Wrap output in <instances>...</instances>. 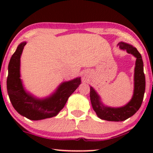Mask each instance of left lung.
Segmentation results:
<instances>
[{"instance_id":"1","label":"left lung","mask_w":153,"mask_h":153,"mask_svg":"<svg viewBox=\"0 0 153 153\" xmlns=\"http://www.w3.org/2000/svg\"><path fill=\"white\" fill-rule=\"evenodd\" d=\"M117 46L120 50L136 57L134 73V91L132 97L127 104L121 107L106 106L101 101V97L92 86H90V99L93 108L101 119L111 122H122L133 116L139 110L143 103L145 91V77L144 74L143 61L137 50L129 44L119 42Z\"/></svg>"}]
</instances>
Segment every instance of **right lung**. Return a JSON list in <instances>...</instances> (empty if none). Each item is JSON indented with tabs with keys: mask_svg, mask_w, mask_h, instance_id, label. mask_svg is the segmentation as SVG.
<instances>
[{
	"mask_svg": "<svg viewBox=\"0 0 153 153\" xmlns=\"http://www.w3.org/2000/svg\"><path fill=\"white\" fill-rule=\"evenodd\" d=\"M26 42L19 44L8 64L7 91L13 108L30 120H42L57 116L68 98L78 88L80 77L61 82L55 91L45 98H37L24 88L21 79V56Z\"/></svg>",
	"mask_w": 153,
	"mask_h": 153,
	"instance_id": "1",
	"label": "right lung"
}]
</instances>
